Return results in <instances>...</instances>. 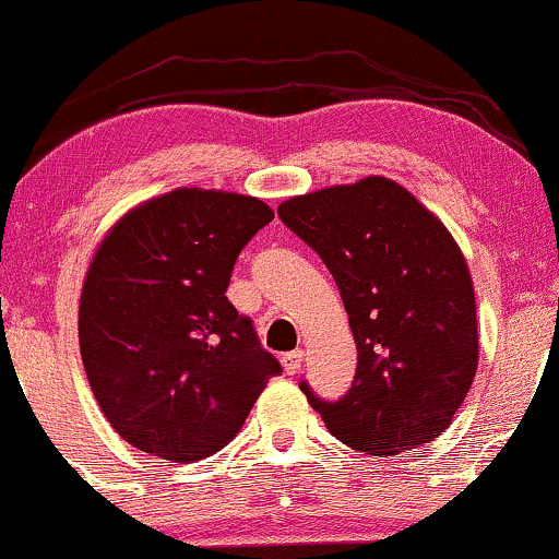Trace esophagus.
Returning a JSON list of instances; mask_svg holds the SVG:
<instances>
[{"instance_id":"1","label":"esophagus","mask_w":559,"mask_h":559,"mask_svg":"<svg viewBox=\"0 0 559 559\" xmlns=\"http://www.w3.org/2000/svg\"><path fill=\"white\" fill-rule=\"evenodd\" d=\"M301 361H304V353H301V350L286 353V356H284V369H286V373H299Z\"/></svg>"}]
</instances>
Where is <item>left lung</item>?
<instances>
[{"mask_svg": "<svg viewBox=\"0 0 559 559\" xmlns=\"http://www.w3.org/2000/svg\"><path fill=\"white\" fill-rule=\"evenodd\" d=\"M335 278L356 341L350 390L309 405L345 447L371 456L418 449L449 428L479 361L475 288L436 214L381 175L278 206Z\"/></svg>", "mask_w": 559, "mask_h": 559, "instance_id": "left-lung-1", "label": "left lung"}]
</instances>
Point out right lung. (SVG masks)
<instances>
[{
  "mask_svg": "<svg viewBox=\"0 0 559 559\" xmlns=\"http://www.w3.org/2000/svg\"><path fill=\"white\" fill-rule=\"evenodd\" d=\"M273 222L260 198L178 188L112 224L80 299L87 381L116 433L198 462L239 433L281 364L227 299L242 247Z\"/></svg>",
  "mask_w": 559,
  "mask_h": 559,
  "instance_id": "right-lung-1",
  "label": "right lung"
}]
</instances>
